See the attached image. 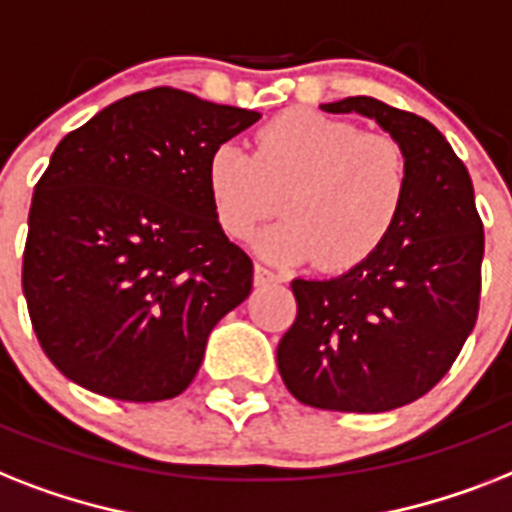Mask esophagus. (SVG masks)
I'll return each instance as SVG.
<instances>
[{"instance_id": "34e87169", "label": "esophagus", "mask_w": 512, "mask_h": 512, "mask_svg": "<svg viewBox=\"0 0 512 512\" xmlns=\"http://www.w3.org/2000/svg\"><path fill=\"white\" fill-rule=\"evenodd\" d=\"M281 276H276L273 270L265 268V265H255V286H268V284H278Z\"/></svg>"}]
</instances>
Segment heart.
<instances>
[{
    "mask_svg": "<svg viewBox=\"0 0 512 512\" xmlns=\"http://www.w3.org/2000/svg\"><path fill=\"white\" fill-rule=\"evenodd\" d=\"M218 226L247 239L276 210L286 218L257 239L260 255L281 265L321 260L331 270L365 263L384 247L407 197V160L389 136L363 134L350 120L286 110L257 134V152L223 141L205 168Z\"/></svg>",
    "mask_w": 512,
    "mask_h": 512,
    "instance_id": "obj_1",
    "label": "heart"
}]
</instances>
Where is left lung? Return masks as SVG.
I'll use <instances>...</instances> for the list:
<instances>
[{
  "label": "left lung",
  "instance_id": "left-lung-1",
  "mask_svg": "<svg viewBox=\"0 0 512 512\" xmlns=\"http://www.w3.org/2000/svg\"><path fill=\"white\" fill-rule=\"evenodd\" d=\"M321 110L376 120L400 144L407 197L365 263L336 278H294L297 321L278 342V373L302 405L384 413L429 392L476 326L484 226L468 170L429 120L373 97Z\"/></svg>",
  "mask_w": 512,
  "mask_h": 512
}]
</instances>
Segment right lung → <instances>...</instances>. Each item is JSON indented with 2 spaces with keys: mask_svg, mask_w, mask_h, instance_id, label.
<instances>
[{
  "mask_svg": "<svg viewBox=\"0 0 512 512\" xmlns=\"http://www.w3.org/2000/svg\"><path fill=\"white\" fill-rule=\"evenodd\" d=\"M263 118L189 91H139L57 144L33 189L23 294L47 357L112 400H173L252 260L207 197V157Z\"/></svg>",
  "mask_w": 512,
  "mask_h": 512,
  "instance_id": "1",
  "label": "right lung"
}]
</instances>
